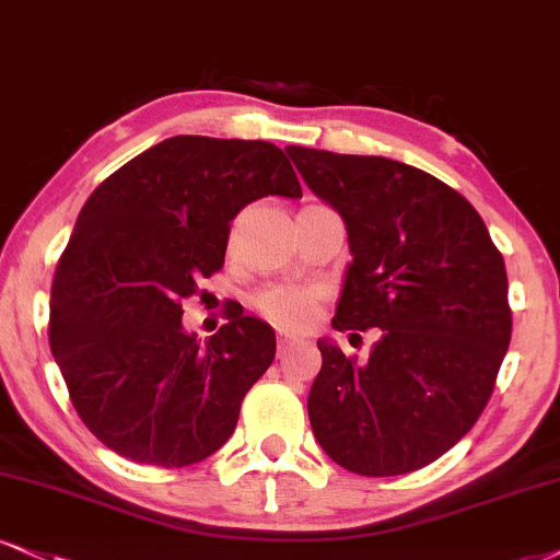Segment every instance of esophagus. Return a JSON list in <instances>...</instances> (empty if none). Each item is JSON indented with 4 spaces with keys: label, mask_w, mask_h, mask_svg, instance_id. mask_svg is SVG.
Listing matches in <instances>:
<instances>
[{
    "label": "esophagus",
    "mask_w": 560,
    "mask_h": 560,
    "mask_svg": "<svg viewBox=\"0 0 560 560\" xmlns=\"http://www.w3.org/2000/svg\"><path fill=\"white\" fill-rule=\"evenodd\" d=\"M295 345H299V340H295V337H291V335H278V355H280V358L288 355V353H291V350L295 348Z\"/></svg>",
    "instance_id": "1"
}]
</instances>
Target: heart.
I'll use <instances>...</instances> for the list:
<instances>
[{"instance_id":"1","label":"heart","mask_w":560,"mask_h":560,"mask_svg":"<svg viewBox=\"0 0 560 560\" xmlns=\"http://www.w3.org/2000/svg\"><path fill=\"white\" fill-rule=\"evenodd\" d=\"M252 306L280 329H306L314 322L319 295L301 285H267L254 293Z\"/></svg>"}]
</instances>
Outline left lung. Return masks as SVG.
<instances>
[{"label":"left lung","mask_w":560,"mask_h":560,"mask_svg":"<svg viewBox=\"0 0 560 560\" xmlns=\"http://www.w3.org/2000/svg\"><path fill=\"white\" fill-rule=\"evenodd\" d=\"M288 155L348 228L353 261L332 327L378 329L363 363L316 342L314 436L355 475L420 470L470 431L493 395L512 340L501 252L478 210L425 171L299 144Z\"/></svg>","instance_id":"1"}]
</instances>
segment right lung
I'll list each match as a JSON object with an SVG mask.
<instances>
[{"label": "right lung", "mask_w": 560, "mask_h": 560, "mask_svg": "<svg viewBox=\"0 0 560 560\" xmlns=\"http://www.w3.org/2000/svg\"><path fill=\"white\" fill-rule=\"evenodd\" d=\"M267 195L301 197L272 142L178 135L114 171L80 210L48 342L82 423L121 457L186 467L231 439L275 332L233 303L199 342L182 301L223 267L231 220Z\"/></svg>", "instance_id": "add662e5"}]
</instances>
